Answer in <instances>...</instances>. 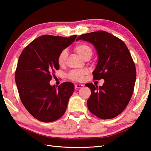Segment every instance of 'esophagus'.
<instances>
[{"mask_svg": "<svg viewBox=\"0 0 151 151\" xmlns=\"http://www.w3.org/2000/svg\"><path fill=\"white\" fill-rule=\"evenodd\" d=\"M83 86H84V85L82 84H75V88H82Z\"/></svg>", "mask_w": 151, "mask_h": 151, "instance_id": "34e87169", "label": "esophagus"}]
</instances>
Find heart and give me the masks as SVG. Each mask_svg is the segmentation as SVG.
<instances>
[{
  "label": "heart",
  "mask_w": 151,
  "mask_h": 151,
  "mask_svg": "<svg viewBox=\"0 0 151 151\" xmlns=\"http://www.w3.org/2000/svg\"><path fill=\"white\" fill-rule=\"evenodd\" d=\"M74 50L83 59L89 56H91V55H92L91 48L85 43L78 44L75 46ZM67 56L68 53L67 50H62L58 56V64L60 65H63L67 60ZM87 73L88 70L86 69L76 70H72L69 73L68 78L73 81H81L84 78V76Z\"/></svg>",
  "instance_id": "obj_1"
}]
</instances>
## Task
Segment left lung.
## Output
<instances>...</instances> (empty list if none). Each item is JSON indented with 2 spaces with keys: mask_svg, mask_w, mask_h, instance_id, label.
<instances>
[{
  "mask_svg": "<svg viewBox=\"0 0 151 151\" xmlns=\"http://www.w3.org/2000/svg\"><path fill=\"white\" fill-rule=\"evenodd\" d=\"M79 40L94 46L98 62L93 79L104 80L102 86L85 84L91 90L88 108L100 119L115 118L126 108L133 93L137 72L131 55L123 41L106 31L81 35L76 40Z\"/></svg>",
  "mask_w": 151,
  "mask_h": 151,
  "instance_id": "8db88e82",
  "label": "left lung"
}]
</instances>
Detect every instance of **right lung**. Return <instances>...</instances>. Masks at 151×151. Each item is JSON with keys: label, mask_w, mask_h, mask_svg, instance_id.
Here are the masks:
<instances>
[{"label": "right lung", "mask_w": 151, "mask_h": 151, "mask_svg": "<svg viewBox=\"0 0 151 151\" xmlns=\"http://www.w3.org/2000/svg\"><path fill=\"white\" fill-rule=\"evenodd\" d=\"M76 37L41 36L25 48L18 59L15 82L20 100L29 113L41 122H54L67 109L74 85L65 82L57 88L51 86L50 81L60 68L59 55Z\"/></svg>", "instance_id": "add662e5"}]
</instances>
